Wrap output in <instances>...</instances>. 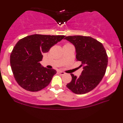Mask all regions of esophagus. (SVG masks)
I'll list each match as a JSON object with an SVG mask.
<instances>
[{
  "mask_svg": "<svg viewBox=\"0 0 123 123\" xmlns=\"http://www.w3.org/2000/svg\"><path fill=\"white\" fill-rule=\"evenodd\" d=\"M59 73H60L61 75H63V74H65V72H62V71H59Z\"/></svg>",
  "mask_w": 123,
  "mask_h": 123,
  "instance_id": "34e87169",
  "label": "esophagus"
}]
</instances>
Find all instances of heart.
I'll use <instances>...</instances> for the list:
<instances>
[{
	"instance_id": "heart-1",
	"label": "heart",
	"mask_w": 123,
	"mask_h": 123,
	"mask_svg": "<svg viewBox=\"0 0 123 123\" xmlns=\"http://www.w3.org/2000/svg\"><path fill=\"white\" fill-rule=\"evenodd\" d=\"M70 45V43H66L65 45Z\"/></svg>"
}]
</instances>
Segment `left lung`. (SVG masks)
<instances>
[{
    "label": "left lung",
    "mask_w": 123,
    "mask_h": 123,
    "mask_svg": "<svg viewBox=\"0 0 123 123\" xmlns=\"http://www.w3.org/2000/svg\"><path fill=\"white\" fill-rule=\"evenodd\" d=\"M65 39L76 47V61H81L83 71L78 77L70 74L72 79L66 86L76 94H85L98 85L106 72L108 55L101 42L91 37L68 36Z\"/></svg>",
    "instance_id": "1"
}]
</instances>
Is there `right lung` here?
<instances>
[{
  "mask_svg": "<svg viewBox=\"0 0 123 123\" xmlns=\"http://www.w3.org/2000/svg\"><path fill=\"white\" fill-rule=\"evenodd\" d=\"M65 35L34 34L20 39L10 55V65L17 83L30 92L46 87L57 72L41 66L43 53L61 41Z\"/></svg>",
  "mask_w": 123,
  "mask_h": 123,
  "instance_id": "obj_1",
  "label": "right lung"
}]
</instances>
